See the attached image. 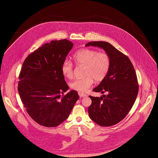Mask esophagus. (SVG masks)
Segmentation results:
<instances>
[{"mask_svg":"<svg viewBox=\"0 0 158 158\" xmlns=\"http://www.w3.org/2000/svg\"><path fill=\"white\" fill-rule=\"evenodd\" d=\"M78 94H79V95L80 97H87V95H86V94H85V93L81 92H78Z\"/></svg>","mask_w":158,"mask_h":158,"instance_id":"34e87169","label":"esophagus"}]
</instances>
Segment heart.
<instances>
[{
  "mask_svg": "<svg viewBox=\"0 0 158 158\" xmlns=\"http://www.w3.org/2000/svg\"><path fill=\"white\" fill-rule=\"evenodd\" d=\"M73 60L77 66H84V77L76 79L70 84L74 90L85 92L94 82H99L104 80L107 75L110 60L108 55L105 52H98L94 50L83 48L73 55ZM63 75L68 79L73 76V65L72 62L65 60L61 66Z\"/></svg>",
  "mask_w": 158,
  "mask_h": 158,
  "instance_id": "heart-1",
  "label": "heart"
}]
</instances>
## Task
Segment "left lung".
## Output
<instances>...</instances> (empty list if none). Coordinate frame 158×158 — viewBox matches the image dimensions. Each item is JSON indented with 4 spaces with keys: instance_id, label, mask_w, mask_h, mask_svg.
Here are the masks:
<instances>
[{
    "instance_id": "8db88e82",
    "label": "left lung",
    "mask_w": 158,
    "mask_h": 158,
    "mask_svg": "<svg viewBox=\"0 0 158 158\" xmlns=\"http://www.w3.org/2000/svg\"><path fill=\"white\" fill-rule=\"evenodd\" d=\"M102 48L108 55L110 66L104 80L93 90L102 97L89 96L90 119L102 127L112 126L123 120L131 109L139 92L135 70L127 56L105 41H92L85 46Z\"/></svg>"
}]
</instances>
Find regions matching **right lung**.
I'll use <instances>...</instances> for the list:
<instances>
[{"label":"right lung","mask_w":158,"mask_h":158,"mask_svg":"<svg viewBox=\"0 0 158 158\" xmlns=\"http://www.w3.org/2000/svg\"><path fill=\"white\" fill-rule=\"evenodd\" d=\"M73 44L66 39L52 41L38 48L24 60L18 90L31 117L46 127L66 120L79 99L77 91L69 89L61 66Z\"/></svg>","instance_id":"right-lung-1"}]
</instances>
